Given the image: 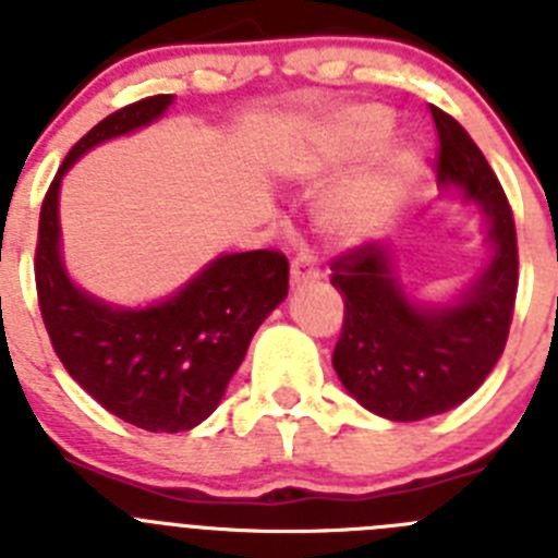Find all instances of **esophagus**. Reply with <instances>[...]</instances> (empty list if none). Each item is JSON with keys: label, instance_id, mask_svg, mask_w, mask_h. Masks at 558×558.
Segmentation results:
<instances>
[{"label": "esophagus", "instance_id": "1", "mask_svg": "<svg viewBox=\"0 0 558 558\" xmlns=\"http://www.w3.org/2000/svg\"><path fill=\"white\" fill-rule=\"evenodd\" d=\"M290 279L293 284H304L318 279V263H315V256L310 251H302V254L295 256L293 265H290Z\"/></svg>", "mask_w": 558, "mask_h": 558}]
</instances>
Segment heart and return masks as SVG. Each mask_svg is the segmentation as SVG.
I'll list each match as a JSON object with an SVG mask.
<instances>
[{"instance_id": "obj_1", "label": "heart", "mask_w": 558, "mask_h": 558, "mask_svg": "<svg viewBox=\"0 0 558 558\" xmlns=\"http://www.w3.org/2000/svg\"><path fill=\"white\" fill-rule=\"evenodd\" d=\"M391 131V120H388V113L383 108H357L343 120V128H340V136L349 142V145H374L379 142L386 133ZM329 223L335 229L343 231H360L366 229L368 215L357 206H343V209H335L329 215Z\"/></svg>"}]
</instances>
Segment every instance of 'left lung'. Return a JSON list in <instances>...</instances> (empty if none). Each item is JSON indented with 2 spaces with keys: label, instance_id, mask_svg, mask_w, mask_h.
Segmentation results:
<instances>
[{
  "label": "left lung",
  "instance_id": "left-lung-1",
  "mask_svg": "<svg viewBox=\"0 0 558 558\" xmlns=\"http://www.w3.org/2000/svg\"><path fill=\"white\" fill-rule=\"evenodd\" d=\"M438 133V179L489 218L492 259L463 299L422 310L399 290L388 245L360 243L332 259L329 282L343 295L332 366L340 383L377 416L418 422L461 405L500 360L514 318L520 256L509 198L481 147L430 106Z\"/></svg>",
  "mask_w": 558,
  "mask_h": 558
}]
</instances>
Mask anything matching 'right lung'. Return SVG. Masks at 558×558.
<instances>
[{
  "instance_id": "obj_1",
  "label": "right lung",
  "mask_w": 558,
  "mask_h": 558,
  "mask_svg": "<svg viewBox=\"0 0 558 558\" xmlns=\"http://www.w3.org/2000/svg\"><path fill=\"white\" fill-rule=\"evenodd\" d=\"M170 102L172 95H153L108 113L66 153L44 195L36 243L38 307L63 368L108 413L150 433L192 430L218 408L290 276L282 251L226 254L145 310L108 307L69 282L58 254L61 175L88 147L147 125Z\"/></svg>"
}]
</instances>
